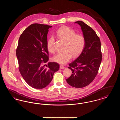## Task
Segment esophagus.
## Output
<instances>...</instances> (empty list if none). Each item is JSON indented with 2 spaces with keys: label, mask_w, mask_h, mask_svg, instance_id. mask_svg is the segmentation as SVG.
Returning a JSON list of instances; mask_svg holds the SVG:
<instances>
[{
  "label": "esophagus",
  "mask_w": 120,
  "mask_h": 120,
  "mask_svg": "<svg viewBox=\"0 0 120 120\" xmlns=\"http://www.w3.org/2000/svg\"><path fill=\"white\" fill-rule=\"evenodd\" d=\"M64 68V67L63 66V65H60V69H63Z\"/></svg>",
  "instance_id": "1"
}]
</instances>
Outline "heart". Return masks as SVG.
<instances>
[{
	"label": "heart",
	"mask_w": 120,
	"mask_h": 120,
	"mask_svg": "<svg viewBox=\"0 0 120 120\" xmlns=\"http://www.w3.org/2000/svg\"><path fill=\"white\" fill-rule=\"evenodd\" d=\"M56 35L61 40L65 41L64 51L58 52L52 58L56 63L63 64L68 62L72 57H75L80 55L86 45V38L82 34H76L73 29L68 26H63L58 29ZM48 51L53 53L55 51L54 38L51 36L47 41Z\"/></svg>",
	"instance_id": "b5f03b06"
}]
</instances>
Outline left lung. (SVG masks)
Masks as SVG:
<instances>
[{
  "label": "left lung",
  "mask_w": 120,
  "mask_h": 120,
  "mask_svg": "<svg viewBox=\"0 0 120 120\" xmlns=\"http://www.w3.org/2000/svg\"><path fill=\"white\" fill-rule=\"evenodd\" d=\"M81 26L86 38L83 51L75 60L69 64L71 75L66 80L69 85L77 88L90 84L96 76L102 59L101 42L95 31L82 21L75 22Z\"/></svg>",
  "instance_id": "left-lung-1"
}]
</instances>
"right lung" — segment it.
Segmentation results:
<instances>
[{
	"instance_id": "obj_1",
	"label": "right lung",
	"mask_w": 120,
	"mask_h": 120,
	"mask_svg": "<svg viewBox=\"0 0 120 120\" xmlns=\"http://www.w3.org/2000/svg\"><path fill=\"white\" fill-rule=\"evenodd\" d=\"M47 25L34 23L26 29L20 35L17 48L19 71L24 80L32 88H45L51 81L59 65L55 62L45 64L49 58L47 48Z\"/></svg>"
}]
</instances>
